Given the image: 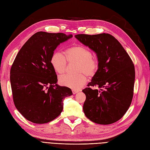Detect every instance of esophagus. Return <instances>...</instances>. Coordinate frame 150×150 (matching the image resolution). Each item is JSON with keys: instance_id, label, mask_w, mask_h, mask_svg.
I'll use <instances>...</instances> for the list:
<instances>
[{"instance_id": "1", "label": "esophagus", "mask_w": 150, "mask_h": 150, "mask_svg": "<svg viewBox=\"0 0 150 150\" xmlns=\"http://www.w3.org/2000/svg\"><path fill=\"white\" fill-rule=\"evenodd\" d=\"M72 91H73V94H76V93H77V92H79V91H77V90H74V89H73V90H72Z\"/></svg>"}]
</instances>
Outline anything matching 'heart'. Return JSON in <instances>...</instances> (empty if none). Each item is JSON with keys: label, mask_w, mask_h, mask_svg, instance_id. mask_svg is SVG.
I'll list each match as a JSON object with an SVG mask.
<instances>
[{"label": "heart", "mask_w": 150, "mask_h": 150, "mask_svg": "<svg viewBox=\"0 0 150 150\" xmlns=\"http://www.w3.org/2000/svg\"><path fill=\"white\" fill-rule=\"evenodd\" d=\"M68 62H77V75L66 74L59 78V82L64 86L77 90L86 82L87 76L92 77L97 71L99 62L93 57V54L88 48L82 45H77L68 48L65 56L59 51H56L51 55L50 63L55 72L58 74L64 73Z\"/></svg>", "instance_id": "heart-1"}]
</instances>
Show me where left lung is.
<instances>
[{
	"instance_id": "obj_1",
	"label": "left lung",
	"mask_w": 150,
	"mask_h": 150,
	"mask_svg": "<svg viewBox=\"0 0 150 150\" xmlns=\"http://www.w3.org/2000/svg\"><path fill=\"white\" fill-rule=\"evenodd\" d=\"M75 38L96 53L99 62L89 87L82 90L86 96L84 114L98 124H112L130 106L135 78L134 64L122 45L110 34H79ZM93 86L100 89H92Z\"/></svg>"
}]
</instances>
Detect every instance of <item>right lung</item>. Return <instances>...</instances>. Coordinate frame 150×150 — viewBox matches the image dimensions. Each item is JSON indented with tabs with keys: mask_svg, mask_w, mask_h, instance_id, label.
<instances>
[{
	"mask_svg": "<svg viewBox=\"0 0 150 150\" xmlns=\"http://www.w3.org/2000/svg\"><path fill=\"white\" fill-rule=\"evenodd\" d=\"M73 37L63 33L39 32L20 50L10 69L14 104L26 119L42 124L53 120L63 109V100L73 95L69 87L57 84L50 63L60 45Z\"/></svg>",
	"mask_w": 150,
	"mask_h": 150,
	"instance_id": "right-lung-1",
	"label": "right lung"
}]
</instances>
